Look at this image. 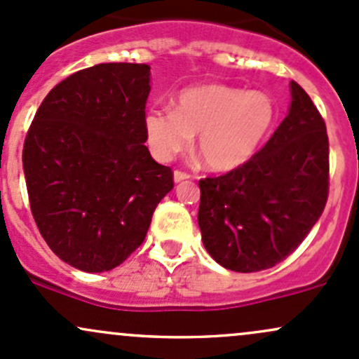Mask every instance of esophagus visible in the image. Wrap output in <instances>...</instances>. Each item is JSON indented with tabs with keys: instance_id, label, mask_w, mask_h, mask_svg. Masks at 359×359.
I'll return each mask as SVG.
<instances>
[{
	"instance_id": "obj_1",
	"label": "esophagus",
	"mask_w": 359,
	"mask_h": 359,
	"mask_svg": "<svg viewBox=\"0 0 359 359\" xmlns=\"http://www.w3.org/2000/svg\"><path fill=\"white\" fill-rule=\"evenodd\" d=\"M187 179H191V175H189L187 172H182V170L173 172V180H175V182H182V180H187Z\"/></svg>"
}]
</instances>
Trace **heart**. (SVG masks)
Returning a JSON list of instances; mask_svg holds the SVG:
<instances>
[{
    "label": "heart",
    "mask_w": 359,
    "mask_h": 359,
    "mask_svg": "<svg viewBox=\"0 0 359 359\" xmlns=\"http://www.w3.org/2000/svg\"><path fill=\"white\" fill-rule=\"evenodd\" d=\"M276 121L273 98L228 85L184 90L175 109H151L144 117L156 158L170 160L198 135L196 153L210 170L230 172L255 155Z\"/></svg>",
    "instance_id": "b5f03b06"
}]
</instances>
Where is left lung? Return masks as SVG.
I'll return each instance as SVG.
<instances>
[{"label":"left lung","instance_id":"obj_1","mask_svg":"<svg viewBox=\"0 0 359 359\" xmlns=\"http://www.w3.org/2000/svg\"><path fill=\"white\" fill-rule=\"evenodd\" d=\"M198 222L216 262L235 273L276 266L297 249L329 196V137L312 98L291 81V107L242 167L199 180Z\"/></svg>","mask_w":359,"mask_h":359}]
</instances>
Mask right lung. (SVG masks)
<instances>
[{
	"label": "right lung",
	"mask_w": 359,
	"mask_h": 359,
	"mask_svg": "<svg viewBox=\"0 0 359 359\" xmlns=\"http://www.w3.org/2000/svg\"><path fill=\"white\" fill-rule=\"evenodd\" d=\"M149 66L102 62L47 93L23 143L30 210L50 250L86 273L122 264L143 243L173 189L144 141Z\"/></svg>",
	"instance_id": "add662e5"
}]
</instances>
